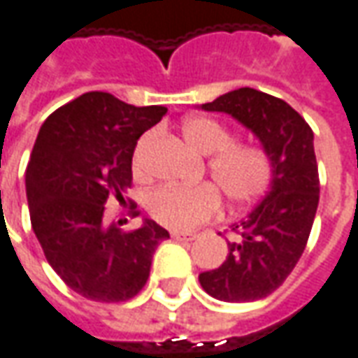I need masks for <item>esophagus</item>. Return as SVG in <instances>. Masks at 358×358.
Here are the masks:
<instances>
[{"mask_svg": "<svg viewBox=\"0 0 358 358\" xmlns=\"http://www.w3.org/2000/svg\"><path fill=\"white\" fill-rule=\"evenodd\" d=\"M198 237L196 233H180V231H172V239L176 241H194Z\"/></svg>", "mask_w": 358, "mask_h": 358, "instance_id": "esophagus-1", "label": "esophagus"}]
</instances>
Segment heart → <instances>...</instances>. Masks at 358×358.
<instances>
[{"label": "heart", "mask_w": 358, "mask_h": 358, "mask_svg": "<svg viewBox=\"0 0 358 358\" xmlns=\"http://www.w3.org/2000/svg\"><path fill=\"white\" fill-rule=\"evenodd\" d=\"M182 137L199 155H211L208 160L210 176L220 186L225 199L233 206H245L271 188L274 164L261 145L235 143V137L210 117H189L182 123ZM148 137L138 143L135 170L138 172L141 150ZM220 192L211 184L199 186H160L147 196V210L152 220L169 229L184 231L208 221L220 211Z\"/></svg>", "instance_id": "obj_1"}]
</instances>
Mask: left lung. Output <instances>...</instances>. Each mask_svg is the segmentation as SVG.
I'll use <instances>...</instances> for the list:
<instances>
[{
  "instance_id": "8db88e82",
  "label": "left lung",
  "mask_w": 358,
  "mask_h": 358,
  "mask_svg": "<svg viewBox=\"0 0 358 358\" xmlns=\"http://www.w3.org/2000/svg\"><path fill=\"white\" fill-rule=\"evenodd\" d=\"M206 111L229 113L252 131L271 155V189L249 217L235 225L241 239L215 271L199 274L201 288L215 300L241 303L266 298L300 261L320 203V174L313 131L284 99L252 87L223 94Z\"/></svg>"
}]
</instances>
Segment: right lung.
Listing matches in <instances>:
<instances>
[{"label":"right lung","mask_w":358,"mask_h":358,"mask_svg":"<svg viewBox=\"0 0 358 358\" xmlns=\"http://www.w3.org/2000/svg\"><path fill=\"white\" fill-rule=\"evenodd\" d=\"M166 111L87 92L52 111L36 135L25 172L31 225L52 271L87 300L137 296L155 250L170 237L152 220L129 233L119 229L121 221H106L108 199L125 203L138 137Z\"/></svg>","instance_id":"right-lung-1"}]
</instances>
